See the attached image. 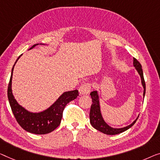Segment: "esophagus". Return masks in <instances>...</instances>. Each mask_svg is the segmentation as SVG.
Returning <instances> with one entry per match:
<instances>
[{
  "label": "esophagus",
  "instance_id": "esophagus-1",
  "mask_svg": "<svg viewBox=\"0 0 160 160\" xmlns=\"http://www.w3.org/2000/svg\"><path fill=\"white\" fill-rule=\"evenodd\" d=\"M90 85L89 83H84L78 89L80 95H87L90 91Z\"/></svg>",
  "mask_w": 160,
  "mask_h": 160
}]
</instances>
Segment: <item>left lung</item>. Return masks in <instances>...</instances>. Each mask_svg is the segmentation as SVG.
<instances>
[{
  "instance_id": "8db88e82",
  "label": "left lung",
  "mask_w": 160,
  "mask_h": 160,
  "mask_svg": "<svg viewBox=\"0 0 160 160\" xmlns=\"http://www.w3.org/2000/svg\"><path fill=\"white\" fill-rule=\"evenodd\" d=\"M133 65L134 67L136 70L137 71L138 74H139L140 78H141V82L142 87L144 88V92H143V97L144 98L145 92H146V85H145V82L144 79V75H143V70L142 68L141 64L139 62V61L137 59L133 58ZM90 96L92 98V103L91 105V108H90V122L92 126V127L95 128L99 132H101L103 133H106L107 135H116L121 133L125 131L128 130L134 124L136 121L139 118V116L137 118L135 119L133 122L131 123L130 125L126 126L125 127L123 128H113L109 126L106 121H105L104 118L102 116L101 110V106H100V99H99V95L98 90H94L90 92Z\"/></svg>"
}]
</instances>
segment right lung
Masks as SVG:
<instances>
[{"mask_svg": "<svg viewBox=\"0 0 160 160\" xmlns=\"http://www.w3.org/2000/svg\"><path fill=\"white\" fill-rule=\"evenodd\" d=\"M38 44H39L33 45L29 50L34 48ZM21 55L22 54H21L16 59L11 70V75L8 87L9 103L16 121L23 129L35 134H46L52 132L60 124L64 108L69 102L73 101L78 97V90H75L64 92L57 99V101L46 110L37 113L28 111L18 103L12 92V77L14 66Z\"/></svg>", "mask_w": 160, "mask_h": 160, "instance_id": "obj_1", "label": "right lung"}]
</instances>
